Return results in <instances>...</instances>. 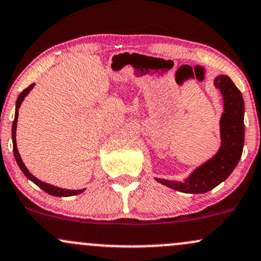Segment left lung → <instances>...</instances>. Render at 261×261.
I'll use <instances>...</instances> for the list:
<instances>
[{"instance_id": "left-lung-1", "label": "left lung", "mask_w": 261, "mask_h": 261, "mask_svg": "<svg viewBox=\"0 0 261 261\" xmlns=\"http://www.w3.org/2000/svg\"><path fill=\"white\" fill-rule=\"evenodd\" d=\"M223 98V113L219 120L220 146L214 156L194 168L183 181L154 178L166 187L182 193L200 194L213 190L230 176L244 147V100L242 93L228 75L213 80Z\"/></svg>"}]
</instances>
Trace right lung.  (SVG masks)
<instances>
[{
    "label": "right lung",
    "instance_id": "1",
    "mask_svg": "<svg viewBox=\"0 0 261 261\" xmlns=\"http://www.w3.org/2000/svg\"><path fill=\"white\" fill-rule=\"evenodd\" d=\"M33 88H34V84H31L27 89H24V90L19 94L18 98H17V101H16V111H14V120H13V124H12V144H13V154H14V159H16L17 165H18V167L21 168L22 172H23L24 176L27 177L30 181H32L34 185L38 186L41 190L44 191L45 193L50 194V196L70 197V196H76V194H79V193H83V192L85 191V188L84 190H67V188H61V187H57V186L49 185V183L42 182L41 179H38L37 177H34L33 174L28 171V168L25 167L23 161H22L21 154H19L18 148H17V141H16V130H17V121H18V110H19V108H21L22 101H23L25 96L30 94V91L32 90Z\"/></svg>",
    "mask_w": 261,
    "mask_h": 261
}]
</instances>
